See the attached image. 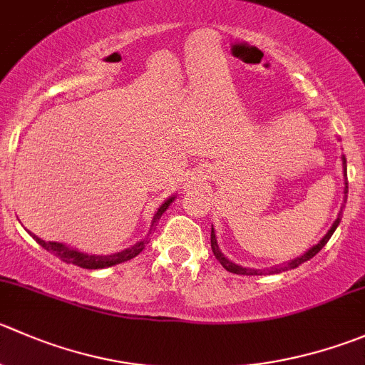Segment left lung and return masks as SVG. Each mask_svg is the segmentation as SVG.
<instances>
[{
    "instance_id": "8db88e82",
    "label": "left lung",
    "mask_w": 365,
    "mask_h": 365,
    "mask_svg": "<svg viewBox=\"0 0 365 365\" xmlns=\"http://www.w3.org/2000/svg\"><path fill=\"white\" fill-rule=\"evenodd\" d=\"M342 162H344V176H346V158H344V157H342ZM344 185H346V187H344V194H348V178H346ZM346 197H348V196H344V201H346ZM341 215H342V212H339L337 219H335V222H334V225H331V228L328 230V233H327V235H324L323 239H321L319 242L316 244V246H314V247H310V250L307 251L305 255H302V257H299V258H296V260H291V262H289V264L282 265V267H272V269H267V272H269V274H274V272L287 271V269H294V267H298L299 264H303V262H307V260H310V258H312V257H316V255L319 253L321 250H323V247H324V244H327L328 240H330V237L334 235L335 228H337V226H339V222H341ZM210 246H212V251H214L215 258H217V260H219V264H221L222 267L226 269V271H230V272H235V274H262V272H264V271H257V269H246V267H242V265H237V264H233L232 260H228V258H226L225 255L221 253V250H219V246H217V240H215V233H214V228H212V233H210Z\"/></svg>"
}]
</instances>
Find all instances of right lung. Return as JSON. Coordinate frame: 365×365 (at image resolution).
Masks as SVG:
<instances>
[{
  "label": "right lung",
  "mask_w": 365,
  "mask_h": 365,
  "mask_svg": "<svg viewBox=\"0 0 365 365\" xmlns=\"http://www.w3.org/2000/svg\"><path fill=\"white\" fill-rule=\"evenodd\" d=\"M173 201H175V197H169V200H165L164 203L160 205V208L157 210V214L153 215V222H151L150 233L153 232V228H155V225L158 222V219L162 217V214L168 210L169 205H171ZM30 235L34 237V239L37 240V242L41 244L46 251H51V253H55L60 260L67 262V264H74V265H78V267H83V269H103V267H110V265H115V264H121V262H126V260H130V258L137 257V255H139L140 251L144 250V246L148 244V239H146V240H140V242L133 244V246L128 247V250L119 251V253H114V255H88V253H81V251H78V250H73V247L66 246V244H62V242H49V240L46 242V240L38 239V237L34 235V233H30Z\"/></svg>",
  "instance_id": "1"
}]
</instances>
